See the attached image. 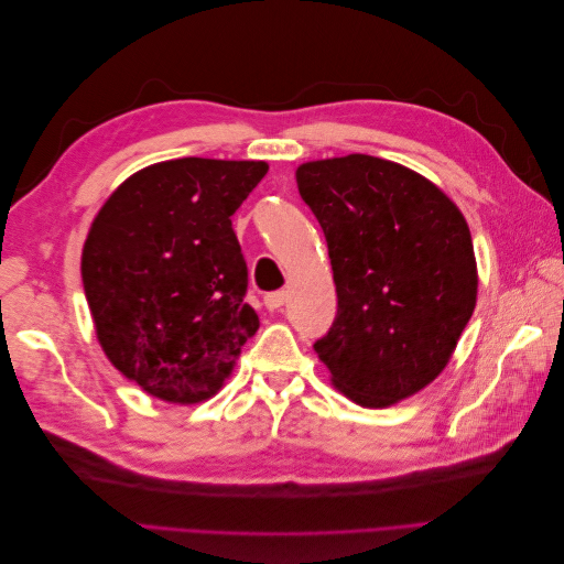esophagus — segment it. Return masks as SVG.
<instances>
[{"label": "esophagus", "instance_id": "esophagus-1", "mask_svg": "<svg viewBox=\"0 0 564 564\" xmlns=\"http://www.w3.org/2000/svg\"><path fill=\"white\" fill-rule=\"evenodd\" d=\"M265 308L268 311H280L282 305L289 301V292H272V294H265Z\"/></svg>", "mask_w": 564, "mask_h": 564}]
</instances>
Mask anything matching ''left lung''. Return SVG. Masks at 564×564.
Returning a JSON list of instances; mask_svg holds the SVG:
<instances>
[{
	"instance_id": "8db88e82",
	"label": "left lung",
	"mask_w": 564,
	"mask_h": 564,
	"mask_svg": "<svg viewBox=\"0 0 564 564\" xmlns=\"http://www.w3.org/2000/svg\"><path fill=\"white\" fill-rule=\"evenodd\" d=\"M327 237L338 313L315 352L332 386L383 409L447 367L475 311L473 237L456 204L398 162L346 155L296 169Z\"/></svg>"
}]
</instances>
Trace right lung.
Wrapping results in <instances>:
<instances>
[{
	"label": "right lung",
	"mask_w": 564,
	"mask_h": 564,
	"mask_svg": "<svg viewBox=\"0 0 564 564\" xmlns=\"http://www.w3.org/2000/svg\"><path fill=\"white\" fill-rule=\"evenodd\" d=\"M265 162L181 158L131 174L82 249V282L108 360L148 395H216L259 329L230 216Z\"/></svg>",
	"instance_id": "1"
}]
</instances>
